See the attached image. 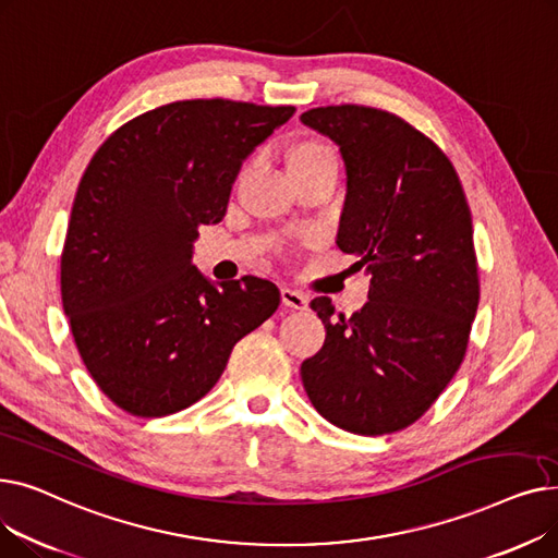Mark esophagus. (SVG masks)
Wrapping results in <instances>:
<instances>
[{"label": "esophagus", "mask_w": 558, "mask_h": 558, "mask_svg": "<svg viewBox=\"0 0 558 558\" xmlns=\"http://www.w3.org/2000/svg\"><path fill=\"white\" fill-rule=\"evenodd\" d=\"M280 299H282V305L289 307V310H307V299L301 294V291L282 289Z\"/></svg>", "instance_id": "34e87169"}]
</instances>
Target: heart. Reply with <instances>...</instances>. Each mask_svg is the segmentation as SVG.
Here are the masks:
<instances>
[{
  "label": "heart",
  "mask_w": 558,
  "mask_h": 558,
  "mask_svg": "<svg viewBox=\"0 0 558 558\" xmlns=\"http://www.w3.org/2000/svg\"><path fill=\"white\" fill-rule=\"evenodd\" d=\"M324 158H337L335 149L330 144L320 142V140H303L299 142L294 149L289 154V165L291 167H299V165H307V162H316V160H324Z\"/></svg>",
  "instance_id": "b5f03b06"
}]
</instances>
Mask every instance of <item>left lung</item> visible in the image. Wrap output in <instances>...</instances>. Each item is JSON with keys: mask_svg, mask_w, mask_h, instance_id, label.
Here are the masks:
<instances>
[{"mask_svg": "<svg viewBox=\"0 0 558 558\" xmlns=\"http://www.w3.org/2000/svg\"><path fill=\"white\" fill-rule=\"evenodd\" d=\"M301 122L339 144L348 192L337 248L371 274L368 303L335 316L310 307L326 343L303 387L332 425L383 436L416 423L459 371L480 305L471 208L450 158L402 117L360 104L320 106Z\"/></svg>", "mask_w": 558, "mask_h": 558, "instance_id": "obj_1", "label": "left lung"}]
</instances>
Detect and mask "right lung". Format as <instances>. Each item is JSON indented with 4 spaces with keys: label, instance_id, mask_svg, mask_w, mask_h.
<instances>
[{
    "label": "right lung",
    "instance_id": "add662e5",
    "mask_svg": "<svg viewBox=\"0 0 558 558\" xmlns=\"http://www.w3.org/2000/svg\"><path fill=\"white\" fill-rule=\"evenodd\" d=\"M294 106L173 101L133 117L95 151L74 196L61 296L78 355L124 412H181L221 377L234 343L280 305L255 276L205 280L198 228L226 215L242 160Z\"/></svg>",
    "mask_w": 558,
    "mask_h": 558
}]
</instances>
